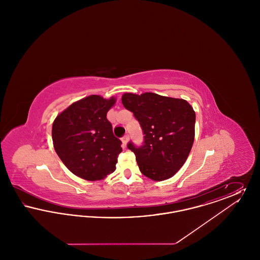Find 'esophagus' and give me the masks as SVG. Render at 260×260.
<instances>
[{"mask_svg": "<svg viewBox=\"0 0 260 260\" xmlns=\"http://www.w3.org/2000/svg\"><path fill=\"white\" fill-rule=\"evenodd\" d=\"M128 138H129L128 135H125V136H123V138H122V141H123L124 145H125V144L127 143V141H128Z\"/></svg>", "mask_w": 260, "mask_h": 260, "instance_id": "obj_1", "label": "esophagus"}]
</instances>
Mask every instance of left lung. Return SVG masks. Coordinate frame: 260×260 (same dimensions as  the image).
<instances>
[{
	"label": "left lung",
	"instance_id": "1",
	"mask_svg": "<svg viewBox=\"0 0 260 260\" xmlns=\"http://www.w3.org/2000/svg\"><path fill=\"white\" fill-rule=\"evenodd\" d=\"M122 103L134 113L144 135L141 146L127 143L140 172L155 181L172 177L185 162L194 142L196 115L192 106L184 99L153 92L124 93Z\"/></svg>",
	"mask_w": 260,
	"mask_h": 260
}]
</instances>
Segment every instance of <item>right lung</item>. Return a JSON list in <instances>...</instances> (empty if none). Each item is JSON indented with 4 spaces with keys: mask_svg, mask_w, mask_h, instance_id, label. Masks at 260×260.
I'll return each instance as SVG.
<instances>
[{
    "mask_svg": "<svg viewBox=\"0 0 260 260\" xmlns=\"http://www.w3.org/2000/svg\"><path fill=\"white\" fill-rule=\"evenodd\" d=\"M115 99L89 95L71 104L52 124L53 147L66 168L94 181L114 173L122 141L114 136L106 118Z\"/></svg>",
    "mask_w": 260,
    "mask_h": 260,
    "instance_id": "right-lung-1",
    "label": "right lung"
}]
</instances>
